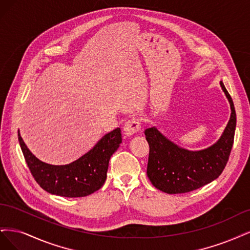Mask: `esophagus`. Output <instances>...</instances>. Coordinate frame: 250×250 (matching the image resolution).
I'll list each match as a JSON object with an SVG mask.
<instances>
[{"label":"esophagus","instance_id":"esophagus-1","mask_svg":"<svg viewBox=\"0 0 250 250\" xmlns=\"http://www.w3.org/2000/svg\"><path fill=\"white\" fill-rule=\"evenodd\" d=\"M141 130V119L139 117H132L125 124L124 131L127 136L134 135Z\"/></svg>","mask_w":250,"mask_h":250}]
</instances>
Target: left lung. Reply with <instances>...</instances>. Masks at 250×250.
<instances>
[{
  "label": "left lung",
  "mask_w": 250,
  "mask_h": 250,
  "mask_svg": "<svg viewBox=\"0 0 250 250\" xmlns=\"http://www.w3.org/2000/svg\"><path fill=\"white\" fill-rule=\"evenodd\" d=\"M220 85L230 104L231 115L221 138L214 146L190 151L169 141L156 127L144 132L149 144L146 173L157 189L168 194L187 193L213 182L222 173L233 144L237 118L230 95L222 82Z\"/></svg>",
  "instance_id": "obj_1"
}]
</instances>
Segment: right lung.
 Returning a JSON list of instances; mask_svg holds the SVG:
<instances>
[{
	"instance_id": "1",
	"label": "right lung",
	"mask_w": 250,
	"mask_h": 250,
	"mask_svg": "<svg viewBox=\"0 0 250 250\" xmlns=\"http://www.w3.org/2000/svg\"><path fill=\"white\" fill-rule=\"evenodd\" d=\"M19 141L26 163L37 184L51 194L83 197L99 190L107 179L111 156L122 143L120 128L104 135L89 151L67 165L55 166L39 161L26 146L19 132Z\"/></svg>"
}]
</instances>
